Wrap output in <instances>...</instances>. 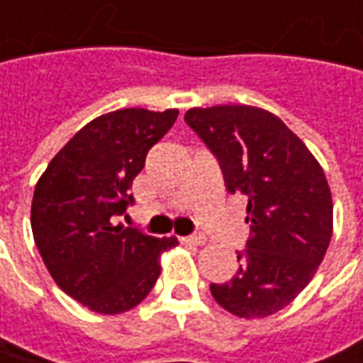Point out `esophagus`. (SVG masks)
Here are the masks:
<instances>
[{"mask_svg": "<svg viewBox=\"0 0 363 363\" xmlns=\"http://www.w3.org/2000/svg\"><path fill=\"white\" fill-rule=\"evenodd\" d=\"M182 243L186 245H205L206 243V237L205 235H186V237H182Z\"/></svg>", "mask_w": 363, "mask_h": 363, "instance_id": "esophagus-1", "label": "esophagus"}]
</instances>
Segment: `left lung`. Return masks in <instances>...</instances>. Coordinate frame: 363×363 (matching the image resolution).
<instances>
[{
	"label": "left lung",
	"mask_w": 363,
	"mask_h": 363,
	"mask_svg": "<svg viewBox=\"0 0 363 363\" xmlns=\"http://www.w3.org/2000/svg\"><path fill=\"white\" fill-rule=\"evenodd\" d=\"M184 122L217 158L227 191L249 199L251 239L237 251L235 277L211 283V294L233 315L267 318L306 289L328 251L333 205L325 174L267 110L191 108Z\"/></svg>",
	"instance_id": "obj_1"
}]
</instances>
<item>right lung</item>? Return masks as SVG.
<instances>
[{"instance_id":"obj_1","label":"right lung","mask_w":363,"mask_h":363,"mask_svg":"<svg viewBox=\"0 0 363 363\" xmlns=\"http://www.w3.org/2000/svg\"><path fill=\"white\" fill-rule=\"evenodd\" d=\"M179 110L124 108L74 134L35 184L32 231L57 287L96 313L136 307L160 275V255L177 237L114 225L134 203L130 189L148 150Z\"/></svg>"}]
</instances>
